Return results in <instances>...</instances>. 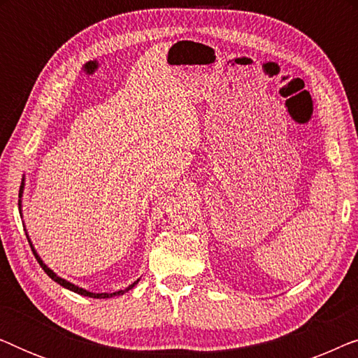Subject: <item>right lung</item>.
<instances>
[{
    "label": "right lung",
    "mask_w": 358,
    "mask_h": 358,
    "mask_svg": "<svg viewBox=\"0 0 358 358\" xmlns=\"http://www.w3.org/2000/svg\"><path fill=\"white\" fill-rule=\"evenodd\" d=\"M22 190H24V180H22V184H21V189H19V210H21V197H22ZM31 248H32V251H34V256H36V259H37V262L41 264V267L43 268V272L47 273L48 277L52 278L53 282H57V283H60L62 287H65V288H68V290H71V292H75V293H78V295H83V296H90V298H112V296H119V295H124L125 292H129V290H131V288H134L136 283H138V280L136 282H134L131 283V285H129L127 288H124V290H119V292H114V293H92V292H87V290H85V288H81V287H78V285H75V283H71V282H68V280H65V278H62V277H58L55 272L52 271V268H48L45 264H43V261L41 257H38V254L36 252V249H34V246H32V243H31Z\"/></svg>",
    "instance_id": "obj_1"
}]
</instances>
